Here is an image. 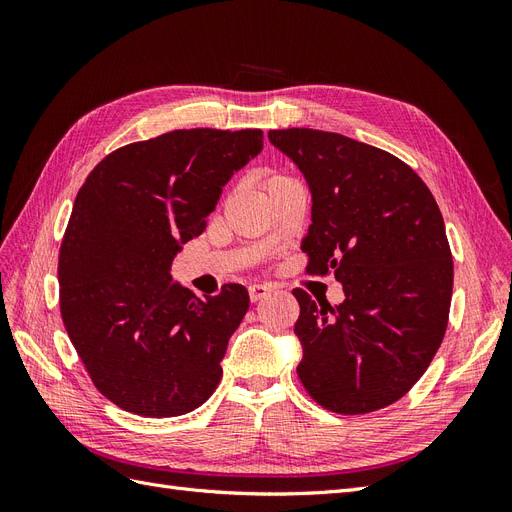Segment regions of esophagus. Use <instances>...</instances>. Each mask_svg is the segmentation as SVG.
<instances>
[{
	"label": "esophagus",
	"instance_id": "34e87169",
	"mask_svg": "<svg viewBox=\"0 0 512 512\" xmlns=\"http://www.w3.org/2000/svg\"><path fill=\"white\" fill-rule=\"evenodd\" d=\"M269 292H271V286H267V284H254V286H250V301L256 303L262 297H267Z\"/></svg>",
	"mask_w": 512,
	"mask_h": 512
}]
</instances>
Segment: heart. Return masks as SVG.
I'll list each match as a JSON object with an SVG mask.
<instances>
[{"label":"heart","instance_id":"heart-1","mask_svg":"<svg viewBox=\"0 0 512 512\" xmlns=\"http://www.w3.org/2000/svg\"><path fill=\"white\" fill-rule=\"evenodd\" d=\"M280 181H286V179H284V177H280V175H273V177H269V179H267V188H271V185L280 183Z\"/></svg>","mask_w":512,"mask_h":512}]
</instances>
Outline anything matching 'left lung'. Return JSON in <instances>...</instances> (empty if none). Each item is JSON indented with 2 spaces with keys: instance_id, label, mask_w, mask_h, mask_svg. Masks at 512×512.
<instances>
[{
  "instance_id": "1",
  "label": "left lung",
  "mask_w": 512,
  "mask_h": 512,
  "mask_svg": "<svg viewBox=\"0 0 512 512\" xmlns=\"http://www.w3.org/2000/svg\"><path fill=\"white\" fill-rule=\"evenodd\" d=\"M312 194L301 241L309 273L335 271L344 301L301 288L297 374L322 408L365 414L404 397L438 352L453 294V256L436 198L414 170L344 134L271 130Z\"/></svg>"
}]
</instances>
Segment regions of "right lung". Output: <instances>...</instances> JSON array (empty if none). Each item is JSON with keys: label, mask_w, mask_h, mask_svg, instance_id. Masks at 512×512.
I'll return each instance as SVG.
<instances>
[{"label": "right lung", "mask_w": 512, "mask_h": 512, "mask_svg": "<svg viewBox=\"0 0 512 512\" xmlns=\"http://www.w3.org/2000/svg\"><path fill=\"white\" fill-rule=\"evenodd\" d=\"M262 130H175L113 151L76 194L59 252V305L98 391L141 416L203 406L250 294L198 299L170 277Z\"/></svg>", "instance_id": "add662e5"}]
</instances>
